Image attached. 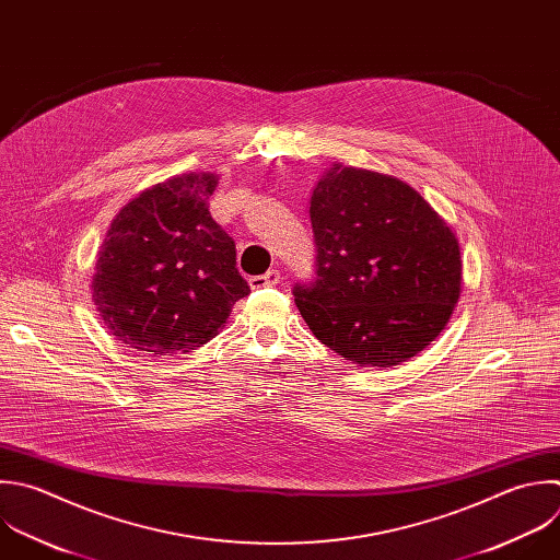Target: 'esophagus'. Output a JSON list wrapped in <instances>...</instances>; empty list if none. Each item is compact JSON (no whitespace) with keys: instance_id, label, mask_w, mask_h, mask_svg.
I'll return each mask as SVG.
<instances>
[{"instance_id":"1","label":"esophagus","mask_w":560,"mask_h":560,"mask_svg":"<svg viewBox=\"0 0 560 560\" xmlns=\"http://www.w3.org/2000/svg\"><path fill=\"white\" fill-rule=\"evenodd\" d=\"M280 271L278 269H269L267 273H262V276H254L252 280H249V287L252 289H262V287H276L278 282H280Z\"/></svg>"}]
</instances>
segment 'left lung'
<instances>
[{
	"label": "left lung",
	"mask_w": 560,
	"mask_h": 560,
	"mask_svg": "<svg viewBox=\"0 0 560 560\" xmlns=\"http://www.w3.org/2000/svg\"><path fill=\"white\" fill-rule=\"evenodd\" d=\"M315 280L293 295L313 335L359 368H392L424 350L462 293L451 225L409 184L343 164L311 195Z\"/></svg>",
	"instance_id": "1"
}]
</instances>
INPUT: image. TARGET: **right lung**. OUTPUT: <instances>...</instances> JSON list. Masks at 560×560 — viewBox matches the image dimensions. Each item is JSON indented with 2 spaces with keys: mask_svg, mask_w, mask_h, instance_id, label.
I'll list each match as a JSON object with an SVG mask.
<instances>
[{
  "mask_svg": "<svg viewBox=\"0 0 560 560\" xmlns=\"http://www.w3.org/2000/svg\"><path fill=\"white\" fill-rule=\"evenodd\" d=\"M214 173H186L131 199L101 245L92 300L127 348L173 357L208 343L249 293L234 241L210 217Z\"/></svg>",
  "mask_w": 560,
  "mask_h": 560,
  "instance_id": "add662e5",
  "label": "right lung"
}]
</instances>
